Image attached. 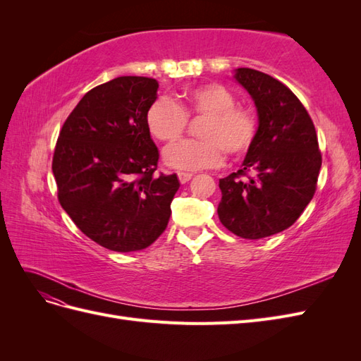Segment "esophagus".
I'll use <instances>...</instances> for the list:
<instances>
[{"label":"esophagus","mask_w":361,"mask_h":361,"mask_svg":"<svg viewBox=\"0 0 361 361\" xmlns=\"http://www.w3.org/2000/svg\"><path fill=\"white\" fill-rule=\"evenodd\" d=\"M178 178H179L180 183H187V182L192 178V174H191V173H183V171H179V173H178Z\"/></svg>","instance_id":"1"}]
</instances>
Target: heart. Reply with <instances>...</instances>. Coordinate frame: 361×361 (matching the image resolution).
Listing matches in <instances>:
<instances>
[{
	"mask_svg": "<svg viewBox=\"0 0 361 361\" xmlns=\"http://www.w3.org/2000/svg\"><path fill=\"white\" fill-rule=\"evenodd\" d=\"M204 117L199 126L202 140H185L164 152L166 166L179 171L215 167L231 157H241L253 146L257 118L253 111L236 106L235 94L224 85L211 82L192 87L176 104L159 96L145 116L150 135L162 143H174L187 129L188 117Z\"/></svg>",
	"mask_w": 361,
	"mask_h": 361,
	"instance_id": "obj_1",
	"label": "heart"
}]
</instances>
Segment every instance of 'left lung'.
<instances>
[{
    "label": "left lung",
    "mask_w": 361,
    "mask_h": 361,
    "mask_svg": "<svg viewBox=\"0 0 361 361\" xmlns=\"http://www.w3.org/2000/svg\"><path fill=\"white\" fill-rule=\"evenodd\" d=\"M233 78L255 101L259 126L241 170L220 179L216 212L236 236L260 239L298 220L313 199L322 157L307 110L285 84L248 68L236 69Z\"/></svg>",
    "instance_id": "8db88e82"
}]
</instances>
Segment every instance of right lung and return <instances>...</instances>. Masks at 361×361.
<instances>
[{
    "instance_id": "1",
    "label": "right lung",
    "mask_w": 361,
    "mask_h": 361,
    "mask_svg": "<svg viewBox=\"0 0 361 361\" xmlns=\"http://www.w3.org/2000/svg\"><path fill=\"white\" fill-rule=\"evenodd\" d=\"M158 81L118 76L94 87L64 122L52 158L59 202L92 241L118 253L166 231L180 183L157 176L159 152L146 126Z\"/></svg>"
}]
</instances>
